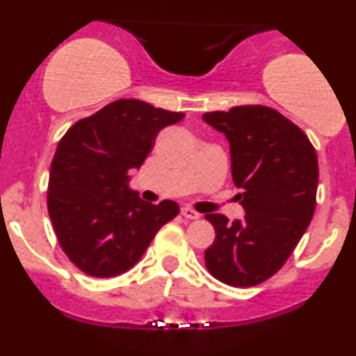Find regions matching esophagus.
<instances>
[{
    "label": "esophagus",
    "mask_w": 356,
    "mask_h": 356,
    "mask_svg": "<svg viewBox=\"0 0 356 356\" xmlns=\"http://www.w3.org/2000/svg\"><path fill=\"white\" fill-rule=\"evenodd\" d=\"M181 214L184 216V218H186V219H189V220H195V219H199V218H201V214H199V212L197 211H194V209H192V207H182V209H181Z\"/></svg>",
    "instance_id": "obj_1"
}]
</instances>
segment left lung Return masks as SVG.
Here are the masks:
<instances>
[{"label":"left lung","mask_w":356,"mask_h":356,"mask_svg":"<svg viewBox=\"0 0 356 356\" xmlns=\"http://www.w3.org/2000/svg\"><path fill=\"white\" fill-rule=\"evenodd\" d=\"M204 122L231 145L243 220L207 214L216 239L204 252L216 280L248 288L276 275L308 229L316 206V150L300 127L264 105L207 112Z\"/></svg>","instance_id":"obj_1"}]
</instances>
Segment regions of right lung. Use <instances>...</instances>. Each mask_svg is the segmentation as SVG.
<instances>
[{"instance_id": "add662e5", "label": "right lung", "mask_w": 356, "mask_h": 356, "mask_svg": "<svg viewBox=\"0 0 356 356\" xmlns=\"http://www.w3.org/2000/svg\"><path fill=\"white\" fill-rule=\"evenodd\" d=\"M182 112L122 99L73 124L56 147L48 181V214L61 249L80 271L112 277L137 264L150 241L179 214L174 201L150 204L130 191L167 125Z\"/></svg>"}]
</instances>
